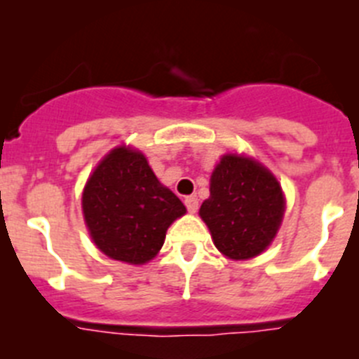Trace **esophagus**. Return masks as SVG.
<instances>
[{
	"label": "esophagus",
	"instance_id": "esophagus-1",
	"mask_svg": "<svg viewBox=\"0 0 359 359\" xmlns=\"http://www.w3.org/2000/svg\"><path fill=\"white\" fill-rule=\"evenodd\" d=\"M185 206L190 213H196L197 208H199V201H197L196 196L185 197Z\"/></svg>",
	"mask_w": 359,
	"mask_h": 359
}]
</instances>
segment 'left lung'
Instances as JSON below:
<instances>
[{
    "label": "left lung",
    "mask_w": 359,
    "mask_h": 359,
    "mask_svg": "<svg viewBox=\"0 0 359 359\" xmlns=\"http://www.w3.org/2000/svg\"><path fill=\"white\" fill-rule=\"evenodd\" d=\"M285 196L274 174L244 154L220 158L199 215L213 244L231 259H249L271 245L281 226Z\"/></svg>",
    "instance_id": "1"
}]
</instances>
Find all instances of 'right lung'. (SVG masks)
<instances>
[{
	"mask_svg": "<svg viewBox=\"0 0 359 359\" xmlns=\"http://www.w3.org/2000/svg\"><path fill=\"white\" fill-rule=\"evenodd\" d=\"M83 219L94 244L117 262L144 265L165 242V233L187 208L158 182L146 156L128 146L97 163L81 196Z\"/></svg>",
	"mask_w": 359,
	"mask_h": 359,
	"instance_id": "add662e5",
	"label": "right lung"
}]
</instances>
